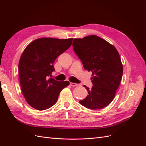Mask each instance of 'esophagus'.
Wrapping results in <instances>:
<instances>
[{
	"mask_svg": "<svg viewBox=\"0 0 146 146\" xmlns=\"http://www.w3.org/2000/svg\"><path fill=\"white\" fill-rule=\"evenodd\" d=\"M70 86H79L80 85H79V84H76V83H72V82H70Z\"/></svg>",
	"mask_w": 146,
	"mask_h": 146,
	"instance_id": "esophagus-1",
	"label": "esophagus"
}]
</instances>
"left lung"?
<instances>
[{
    "label": "left lung",
    "mask_w": 146,
    "mask_h": 146,
    "mask_svg": "<svg viewBox=\"0 0 146 146\" xmlns=\"http://www.w3.org/2000/svg\"><path fill=\"white\" fill-rule=\"evenodd\" d=\"M72 46L84 69L92 72L93 86L80 103L84 107L98 110L107 107L114 99L123 74L121 57L116 47L96 35L75 38Z\"/></svg>",
    "instance_id": "obj_1"
}]
</instances>
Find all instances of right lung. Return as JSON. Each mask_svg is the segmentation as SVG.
Listing matches in <instances>:
<instances>
[{
  "instance_id": "add662e5",
  "label": "right lung",
  "mask_w": 146,
  "mask_h": 146,
  "mask_svg": "<svg viewBox=\"0 0 146 146\" xmlns=\"http://www.w3.org/2000/svg\"><path fill=\"white\" fill-rule=\"evenodd\" d=\"M73 38H41L31 42L21 55L19 78L21 90L27 104L44 110L56 102L61 91L69 82L49 78L55 70L54 63L72 44Z\"/></svg>"
}]
</instances>
